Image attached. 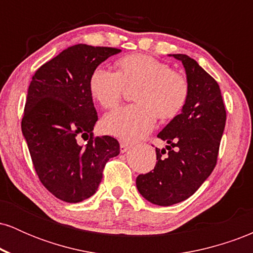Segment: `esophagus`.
<instances>
[{
	"label": "esophagus",
	"instance_id": "34e87169",
	"mask_svg": "<svg viewBox=\"0 0 253 253\" xmlns=\"http://www.w3.org/2000/svg\"><path fill=\"white\" fill-rule=\"evenodd\" d=\"M130 149V144H128V143H125V141H123V143L120 144V151L121 152H127V151H128Z\"/></svg>",
	"mask_w": 253,
	"mask_h": 253
}]
</instances>
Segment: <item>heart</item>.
Masks as SVG:
<instances>
[{
    "mask_svg": "<svg viewBox=\"0 0 253 253\" xmlns=\"http://www.w3.org/2000/svg\"><path fill=\"white\" fill-rule=\"evenodd\" d=\"M117 68L118 71H113L98 66L89 78L90 94L107 109L118 106L125 85H136L135 103L107 114L102 120L104 132L125 140L141 139L152 130L157 118H175L187 103V77L170 70L161 60L146 54H129L118 60Z\"/></svg>",
    "mask_w": 253,
    "mask_h": 253,
    "instance_id": "1",
    "label": "heart"
}]
</instances>
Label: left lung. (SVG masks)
I'll return each mask as SVG.
<instances>
[{"label":"left lung","instance_id":"1","mask_svg":"<svg viewBox=\"0 0 253 253\" xmlns=\"http://www.w3.org/2000/svg\"><path fill=\"white\" fill-rule=\"evenodd\" d=\"M172 57L184 66L189 96L181 114L158 133L168 145L162 150L156 147L155 169L136 177L139 193L158 206L184 201L210 177L216 165L226 124L216 81L187 54Z\"/></svg>","mask_w":253,"mask_h":253}]
</instances>
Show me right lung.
I'll use <instances>...</instances> for the list:
<instances>
[{
	"instance_id": "obj_1",
	"label": "right lung",
	"mask_w": 253,
	"mask_h": 253,
	"mask_svg": "<svg viewBox=\"0 0 253 253\" xmlns=\"http://www.w3.org/2000/svg\"><path fill=\"white\" fill-rule=\"evenodd\" d=\"M121 50L78 43L40 66L32 77L21 129L40 182L57 199L77 203L96 193L104 165L120 153L113 136H94L97 112L91 72ZM80 137L85 145L78 143Z\"/></svg>"
}]
</instances>
